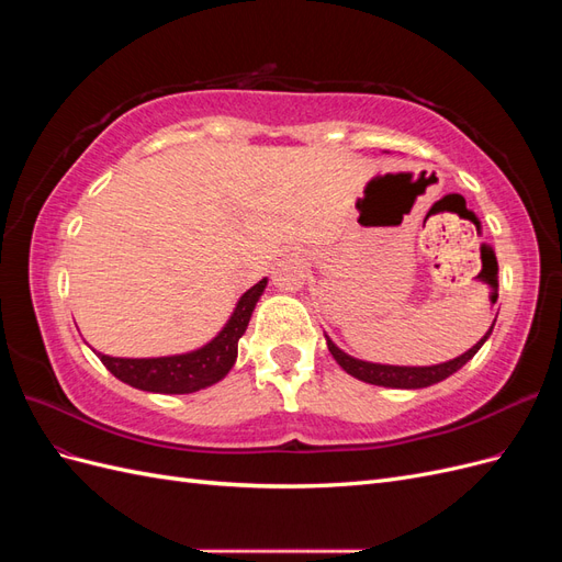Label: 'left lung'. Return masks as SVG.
Listing matches in <instances>:
<instances>
[{
    "instance_id": "left-lung-1",
    "label": "left lung",
    "mask_w": 562,
    "mask_h": 562,
    "mask_svg": "<svg viewBox=\"0 0 562 562\" xmlns=\"http://www.w3.org/2000/svg\"><path fill=\"white\" fill-rule=\"evenodd\" d=\"M495 326V323H492ZM492 328L485 333V337L481 339L479 345L471 347L467 353L457 356V359L440 363V366H427V368H405V366H380V363H368V361H359L351 359L345 351H339L330 339H328V349L333 353V359L342 366L349 375H353L356 380H363L368 384H378V386H391V389H422V386H431L440 380L450 378L452 372H457L467 361H471L475 351L483 347L485 339L490 337Z\"/></svg>"
}]
</instances>
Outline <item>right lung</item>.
Masks as SVG:
<instances>
[{
	"label": "right lung",
	"instance_id": "1",
	"mask_svg": "<svg viewBox=\"0 0 562 562\" xmlns=\"http://www.w3.org/2000/svg\"><path fill=\"white\" fill-rule=\"evenodd\" d=\"M267 279L255 283L236 304L232 318L213 342L190 353L164 356V359H114V356L98 353V359L112 372L135 389L155 391V394H192L223 380L236 361L239 337L246 333L250 314L258 304Z\"/></svg>",
	"mask_w": 562,
	"mask_h": 562
}]
</instances>
